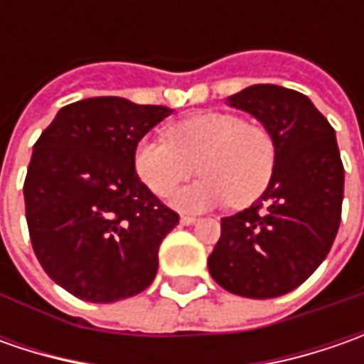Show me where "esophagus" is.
I'll return each mask as SVG.
<instances>
[{
	"mask_svg": "<svg viewBox=\"0 0 364 364\" xmlns=\"http://www.w3.org/2000/svg\"><path fill=\"white\" fill-rule=\"evenodd\" d=\"M196 220H198V218L190 217V215H182V217H180V223H182V225H194Z\"/></svg>",
	"mask_w": 364,
	"mask_h": 364,
	"instance_id": "1",
	"label": "esophagus"
}]
</instances>
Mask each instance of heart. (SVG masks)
<instances>
[{
    "mask_svg": "<svg viewBox=\"0 0 364 364\" xmlns=\"http://www.w3.org/2000/svg\"><path fill=\"white\" fill-rule=\"evenodd\" d=\"M275 160V139L263 123L225 111L176 121L166 129V141L144 139L133 156L137 176L160 198L186 182L196 166L203 178L174 196L182 210L255 203L272 182Z\"/></svg>",
    "mask_w": 364,
    "mask_h": 364,
    "instance_id": "b5f03b06",
    "label": "heart"
}]
</instances>
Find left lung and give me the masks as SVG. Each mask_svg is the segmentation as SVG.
Here are the masks:
<instances>
[{"label": "left lung", "instance_id": "left-lung-1", "mask_svg": "<svg viewBox=\"0 0 364 364\" xmlns=\"http://www.w3.org/2000/svg\"><path fill=\"white\" fill-rule=\"evenodd\" d=\"M229 105L275 139L272 182L257 203L220 218L208 272L227 291L267 300L301 286L326 259L343 215L344 168L336 135L312 101L277 85H253Z\"/></svg>", "mask_w": 364, "mask_h": 364}]
</instances>
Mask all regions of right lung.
Segmentation results:
<instances>
[{
  "label": "right lung",
  "instance_id": "right-lung-1",
  "mask_svg": "<svg viewBox=\"0 0 364 364\" xmlns=\"http://www.w3.org/2000/svg\"><path fill=\"white\" fill-rule=\"evenodd\" d=\"M172 109L92 97L63 107L34 144L23 182L30 241L68 294L111 304L144 291L178 225L135 174L139 139Z\"/></svg>",
  "mask_w": 364,
  "mask_h": 364
}]
</instances>
